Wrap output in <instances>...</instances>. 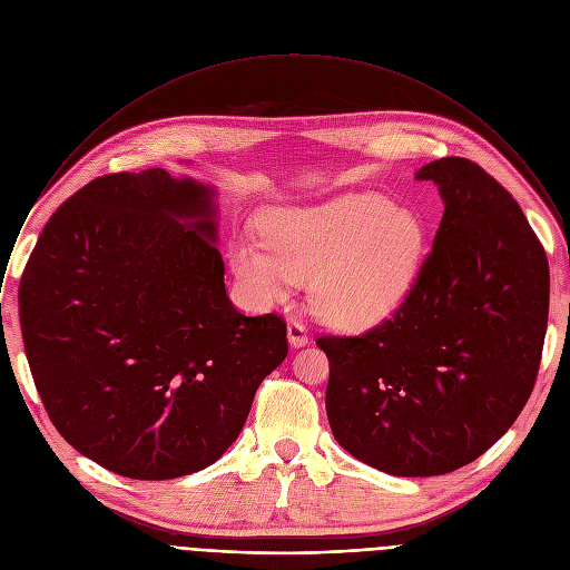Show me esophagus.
I'll return each mask as SVG.
<instances>
[{"instance_id":"esophagus-1","label":"esophagus","mask_w":570,"mask_h":570,"mask_svg":"<svg viewBox=\"0 0 570 570\" xmlns=\"http://www.w3.org/2000/svg\"><path fill=\"white\" fill-rule=\"evenodd\" d=\"M288 343L293 347H304L308 343V332L299 320H291L288 322Z\"/></svg>"}]
</instances>
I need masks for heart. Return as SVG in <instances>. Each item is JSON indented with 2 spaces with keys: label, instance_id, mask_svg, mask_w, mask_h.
I'll use <instances>...</instances> for the list:
<instances>
[{
  "label": "heart",
  "instance_id": "heart-1",
  "mask_svg": "<svg viewBox=\"0 0 570 570\" xmlns=\"http://www.w3.org/2000/svg\"><path fill=\"white\" fill-rule=\"evenodd\" d=\"M264 238H236L227 253L246 299L271 306L311 282L315 315L347 330L392 315L426 253L420 216L372 194L275 209L264 218Z\"/></svg>",
  "mask_w": 570,
  "mask_h": 570
}]
</instances>
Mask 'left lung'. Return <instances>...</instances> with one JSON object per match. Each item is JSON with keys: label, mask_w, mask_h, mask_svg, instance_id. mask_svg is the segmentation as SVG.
Listing matches in <instances>:
<instances>
[{"label": "left lung", "mask_w": 570, "mask_h": 570, "mask_svg": "<svg viewBox=\"0 0 570 570\" xmlns=\"http://www.w3.org/2000/svg\"><path fill=\"white\" fill-rule=\"evenodd\" d=\"M444 214L413 291L361 336H320L327 417L356 460L405 478L455 471L497 444L537 381L550 273L512 194L475 161L417 171Z\"/></svg>", "instance_id": "obj_1"}]
</instances>
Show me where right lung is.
<instances>
[{
    "label": "right lung",
    "mask_w": 570,
    "mask_h": 570,
    "mask_svg": "<svg viewBox=\"0 0 570 570\" xmlns=\"http://www.w3.org/2000/svg\"><path fill=\"white\" fill-rule=\"evenodd\" d=\"M214 218V189L191 178L101 176L56 209L22 273V338L45 411L119 475L214 464L288 354L282 315L229 302Z\"/></svg>",
    "instance_id": "1"
}]
</instances>
